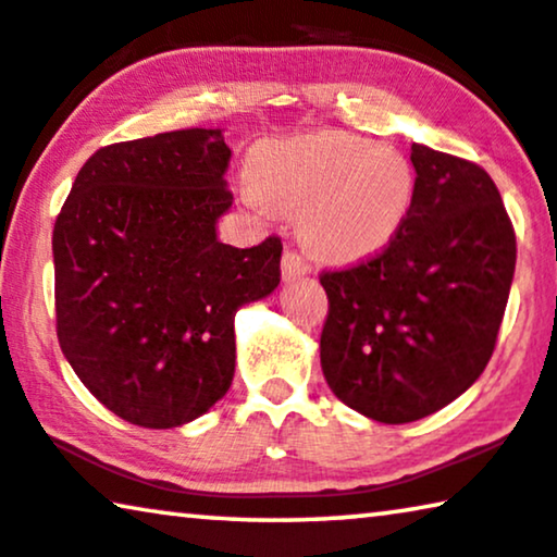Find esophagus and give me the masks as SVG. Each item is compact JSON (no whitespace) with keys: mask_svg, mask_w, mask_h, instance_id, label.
<instances>
[{"mask_svg":"<svg viewBox=\"0 0 557 557\" xmlns=\"http://www.w3.org/2000/svg\"><path fill=\"white\" fill-rule=\"evenodd\" d=\"M310 272V264L305 257L297 252V249H285V255H282V280H297L302 275H308Z\"/></svg>","mask_w":557,"mask_h":557,"instance_id":"34e87169","label":"esophagus"}]
</instances>
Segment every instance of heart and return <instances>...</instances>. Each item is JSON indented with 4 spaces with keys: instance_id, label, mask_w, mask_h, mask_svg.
<instances>
[{
    "instance_id": "1",
    "label": "heart",
    "mask_w": 557,
    "mask_h": 557,
    "mask_svg": "<svg viewBox=\"0 0 557 557\" xmlns=\"http://www.w3.org/2000/svg\"><path fill=\"white\" fill-rule=\"evenodd\" d=\"M242 197L297 216L305 249L325 262H360L404 230L417 199V171L398 148L343 131L257 146Z\"/></svg>"
}]
</instances>
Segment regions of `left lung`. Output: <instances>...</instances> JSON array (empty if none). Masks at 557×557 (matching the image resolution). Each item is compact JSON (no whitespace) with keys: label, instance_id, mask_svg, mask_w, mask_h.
<instances>
[{"label":"left lung","instance_id":"obj_1","mask_svg":"<svg viewBox=\"0 0 557 557\" xmlns=\"http://www.w3.org/2000/svg\"><path fill=\"white\" fill-rule=\"evenodd\" d=\"M417 199L371 260L327 270L320 366L343 404L381 424L444 409L480 379L510 297L517 242L487 171L413 144Z\"/></svg>","mask_w":557,"mask_h":557}]
</instances>
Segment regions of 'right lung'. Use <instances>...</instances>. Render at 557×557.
Returning a JSON list of instances; mask_svg holds the SVG:
<instances>
[{
	"mask_svg": "<svg viewBox=\"0 0 557 557\" xmlns=\"http://www.w3.org/2000/svg\"><path fill=\"white\" fill-rule=\"evenodd\" d=\"M230 146L184 128L103 146L52 230L58 341L106 409L144 429L207 413L234 379V312L280 285V237L216 239Z\"/></svg>",
	"mask_w": 557,
	"mask_h": 557,
	"instance_id": "right-lung-1",
	"label": "right lung"
}]
</instances>
